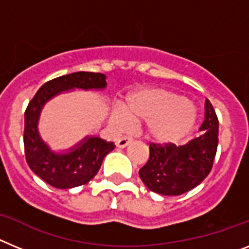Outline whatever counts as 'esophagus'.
<instances>
[{"instance_id":"esophagus-1","label":"esophagus","mask_w":249,"mask_h":249,"mask_svg":"<svg viewBox=\"0 0 249 249\" xmlns=\"http://www.w3.org/2000/svg\"><path fill=\"white\" fill-rule=\"evenodd\" d=\"M132 142V137H129V136H122V137H120L117 140V147H120V148H124V147L128 146L129 143Z\"/></svg>"}]
</instances>
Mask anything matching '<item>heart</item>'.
I'll use <instances>...</instances> for the list:
<instances>
[{
    "instance_id": "1",
    "label": "heart",
    "mask_w": 249,
    "mask_h": 249,
    "mask_svg": "<svg viewBox=\"0 0 249 249\" xmlns=\"http://www.w3.org/2000/svg\"><path fill=\"white\" fill-rule=\"evenodd\" d=\"M196 109L182 96L160 89L140 91L127 98L124 113L118 112L114 123L126 128L131 121H147L148 135L160 143L181 140L193 128Z\"/></svg>"
}]
</instances>
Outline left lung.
Instances as JSON below:
<instances>
[{
  "mask_svg": "<svg viewBox=\"0 0 249 249\" xmlns=\"http://www.w3.org/2000/svg\"><path fill=\"white\" fill-rule=\"evenodd\" d=\"M202 135L184 146L149 144V158L140 169L141 179L152 192L179 196L198 186L213 167L218 146V117L210 100L204 103Z\"/></svg>",
  "mask_w": 249,
  "mask_h": 249,
  "instance_id": "8db88e82",
  "label": "left lung"
}]
</instances>
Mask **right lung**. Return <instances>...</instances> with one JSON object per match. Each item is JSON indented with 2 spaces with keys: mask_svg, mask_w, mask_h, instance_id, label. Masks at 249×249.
<instances>
[{
  "mask_svg": "<svg viewBox=\"0 0 249 249\" xmlns=\"http://www.w3.org/2000/svg\"><path fill=\"white\" fill-rule=\"evenodd\" d=\"M103 89L106 76L96 72H73L57 77L39 87L25 111L23 143L30 168L54 188H72L89 183L101 168L103 158L114 148L113 142L91 137L67 155H56L42 142L37 132V120L42 106L51 97L70 89Z\"/></svg>",
  "mask_w": 249,
  "mask_h": 249,
  "instance_id": "obj_1",
  "label": "right lung"
}]
</instances>
